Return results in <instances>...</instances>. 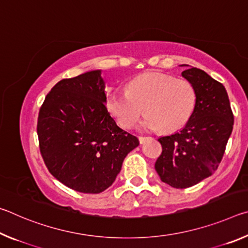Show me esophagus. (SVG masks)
Wrapping results in <instances>:
<instances>
[{"mask_svg":"<svg viewBox=\"0 0 248 248\" xmlns=\"http://www.w3.org/2000/svg\"><path fill=\"white\" fill-rule=\"evenodd\" d=\"M146 139H148V137H139V141H140V143L142 144V143H144V142L146 141Z\"/></svg>","mask_w":248,"mask_h":248,"instance_id":"obj_1","label":"esophagus"}]
</instances>
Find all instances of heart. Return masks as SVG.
Returning a JSON list of instances; mask_svg holds the SVG:
<instances>
[{"label": "heart", "instance_id": "1", "mask_svg": "<svg viewBox=\"0 0 248 248\" xmlns=\"http://www.w3.org/2000/svg\"><path fill=\"white\" fill-rule=\"evenodd\" d=\"M194 84L173 75L148 72L132 78L127 92L111 91L106 97V108L120 127L132 128L143 112L139 124L142 131L162 129L170 132L182 129L190 120L197 105Z\"/></svg>", "mask_w": 248, "mask_h": 248}]
</instances>
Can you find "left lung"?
I'll return each mask as SVG.
<instances>
[{"label":"left lung","instance_id":"8db88e82","mask_svg":"<svg viewBox=\"0 0 248 248\" xmlns=\"http://www.w3.org/2000/svg\"><path fill=\"white\" fill-rule=\"evenodd\" d=\"M182 75L196 87V109L179 132L159 138L163 150L155 162L162 182L178 189L215 173L234 124L229 96L220 82L197 68L185 70Z\"/></svg>","mask_w":248,"mask_h":248}]
</instances>
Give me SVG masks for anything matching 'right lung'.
Here are the masks:
<instances>
[{"mask_svg": "<svg viewBox=\"0 0 248 248\" xmlns=\"http://www.w3.org/2000/svg\"><path fill=\"white\" fill-rule=\"evenodd\" d=\"M102 71L54 85L41 105L37 134L41 156L54 178L84 194L110 187L124 157L139 145L106 108Z\"/></svg>", "mask_w": 248, "mask_h": 248, "instance_id": "add662e5", "label": "right lung"}]
</instances>
